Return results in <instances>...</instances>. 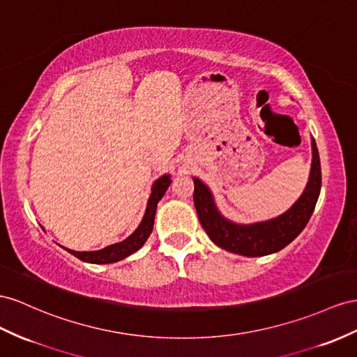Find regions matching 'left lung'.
I'll return each instance as SVG.
<instances>
[{
  "mask_svg": "<svg viewBox=\"0 0 357 357\" xmlns=\"http://www.w3.org/2000/svg\"><path fill=\"white\" fill-rule=\"evenodd\" d=\"M321 190V166L315 140L312 139V169L309 182L297 202L285 214L268 222L235 225L217 211L211 193L202 181L195 178V206L200 225L218 248L244 257H264L288 245L305 229L312 215Z\"/></svg>",
  "mask_w": 357,
  "mask_h": 357,
  "instance_id": "8db88e82",
  "label": "left lung"
}]
</instances>
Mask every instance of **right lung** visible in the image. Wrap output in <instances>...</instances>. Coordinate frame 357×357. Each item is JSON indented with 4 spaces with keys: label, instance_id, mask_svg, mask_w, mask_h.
Returning <instances> with one entry per match:
<instances>
[{
    "label": "right lung",
    "instance_id": "right-lung-1",
    "mask_svg": "<svg viewBox=\"0 0 357 357\" xmlns=\"http://www.w3.org/2000/svg\"><path fill=\"white\" fill-rule=\"evenodd\" d=\"M172 179L169 175L160 178L157 182H155L152 187V193L148 202V208H146V213L140 226L137 227L135 232L132 235L128 236V238L122 243H116L108 245V248L102 250H96V252H75V250H68L70 252L74 257H77L81 261L91 262V264H109V262H117L126 257H130L131 253L139 250L144 241L149 238V235L152 232L153 227V218L155 213H157V205L161 200V197L166 193V190L169 188Z\"/></svg>",
    "mask_w": 357,
    "mask_h": 357
}]
</instances>
